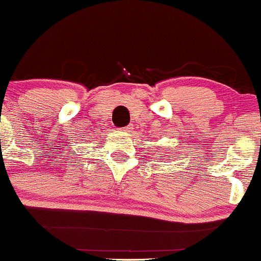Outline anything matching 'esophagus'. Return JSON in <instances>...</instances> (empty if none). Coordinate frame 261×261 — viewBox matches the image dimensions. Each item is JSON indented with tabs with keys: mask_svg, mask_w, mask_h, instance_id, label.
<instances>
[{
	"mask_svg": "<svg viewBox=\"0 0 261 261\" xmlns=\"http://www.w3.org/2000/svg\"><path fill=\"white\" fill-rule=\"evenodd\" d=\"M122 129H123V130H124V132H128V130H129V129H130V128H129V127H125V128H122Z\"/></svg>",
	"mask_w": 261,
	"mask_h": 261,
	"instance_id": "1",
	"label": "esophagus"
}]
</instances>
